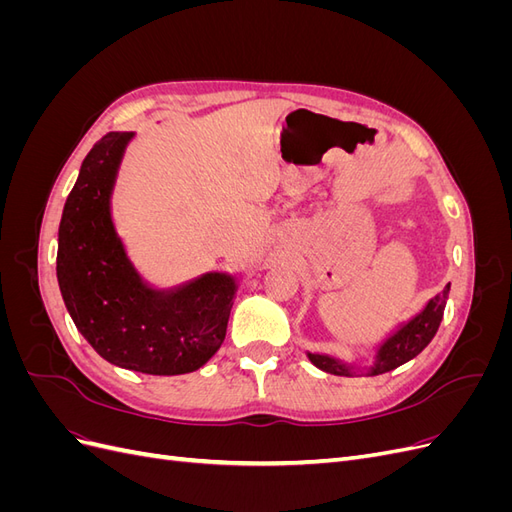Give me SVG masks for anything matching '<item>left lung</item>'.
<instances>
[{
  "instance_id": "1",
  "label": "left lung",
  "mask_w": 512,
  "mask_h": 512,
  "mask_svg": "<svg viewBox=\"0 0 512 512\" xmlns=\"http://www.w3.org/2000/svg\"><path fill=\"white\" fill-rule=\"evenodd\" d=\"M448 292H451V284H446L442 292L431 297L421 307V312L395 324V329L389 335H384L374 350H371V359L367 363L337 359V356L324 352H307V359L318 369L333 376H380L386 374V371H393L399 365L412 361L416 354H421L427 348L442 322Z\"/></svg>"
}]
</instances>
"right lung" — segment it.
I'll return each instance as SVG.
<instances>
[{
    "instance_id": "obj_1",
    "label": "right lung",
    "mask_w": 512,
    "mask_h": 512,
    "mask_svg": "<svg viewBox=\"0 0 512 512\" xmlns=\"http://www.w3.org/2000/svg\"><path fill=\"white\" fill-rule=\"evenodd\" d=\"M132 138L108 132L83 160L59 222L57 282L76 329L104 361L151 376L190 374L224 344L239 280L207 271L162 288L136 269L113 220Z\"/></svg>"
}]
</instances>
